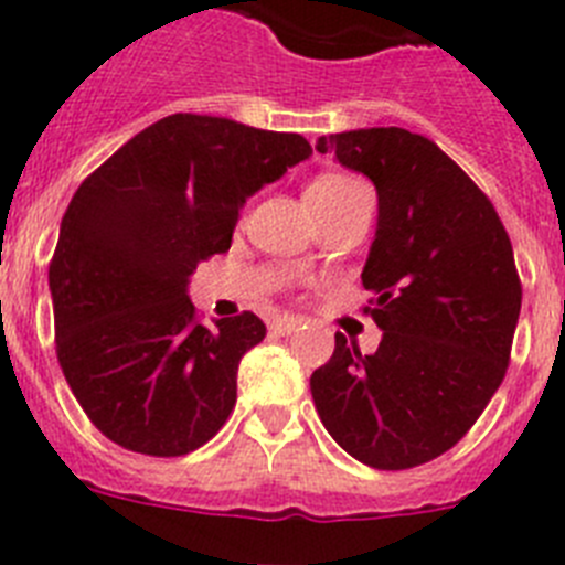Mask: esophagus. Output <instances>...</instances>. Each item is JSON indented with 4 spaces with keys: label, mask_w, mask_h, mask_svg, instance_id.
Returning a JSON list of instances; mask_svg holds the SVG:
<instances>
[{
    "label": "esophagus",
    "mask_w": 565,
    "mask_h": 565,
    "mask_svg": "<svg viewBox=\"0 0 565 565\" xmlns=\"http://www.w3.org/2000/svg\"><path fill=\"white\" fill-rule=\"evenodd\" d=\"M271 331L279 333V337H288V333L299 331V319L294 317H279L271 322Z\"/></svg>",
    "instance_id": "obj_1"
}]
</instances>
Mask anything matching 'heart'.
I'll list each match as a JSON object with an SVG mask.
<instances>
[{"mask_svg": "<svg viewBox=\"0 0 565 565\" xmlns=\"http://www.w3.org/2000/svg\"><path fill=\"white\" fill-rule=\"evenodd\" d=\"M356 186V181H351V178H344V174H326V178H317V181L308 186L306 198L308 194H322V198H328V194H339L344 192V189Z\"/></svg>", "mask_w": 565, "mask_h": 565, "instance_id": "b5f03b06", "label": "heart"}]
</instances>
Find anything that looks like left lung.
<instances>
[{
  "mask_svg": "<svg viewBox=\"0 0 565 565\" xmlns=\"http://www.w3.org/2000/svg\"><path fill=\"white\" fill-rule=\"evenodd\" d=\"M317 149L376 186L362 286L382 342L367 356L337 333L313 404L356 461L418 467L456 447L501 387L521 313L512 243L487 194L424 135L351 129Z\"/></svg>",
  "mask_w": 565,
  "mask_h": 565,
  "instance_id": "8db88e82",
  "label": "left lung"
}]
</instances>
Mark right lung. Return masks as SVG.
Instances as JSON below:
<instances>
[{
  "instance_id": "add662e5",
  "label": "right lung",
  "mask_w": 565,
  "mask_h": 565,
  "mask_svg": "<svg viewBox=\"0 0 565 565\" xmlns=\"http://www.w3.org/2000/svg\"><path fill=\"white\" fill-rule=\"evenodd\" d=\"M308 154L297 132L174 113L73 194L50 263L56 353L109 441L174 458L226 424L239 359L266 326L252 311L201 326L189 277L228 252L243 203Z\"/></svg>"
}]
</instances>
